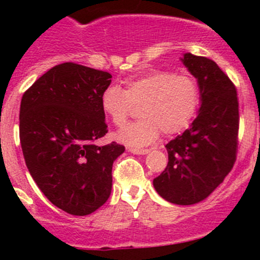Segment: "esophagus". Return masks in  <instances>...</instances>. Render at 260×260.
Here are the masks:
<instances>
[{
  "mask_svg": "<svg viewBox=\"0 0 260 260\" xmlns=\"http://www.w3.org/2000/svg\"><path fill=\"white\" fill-rule=\"evenodd\" d=\"M128 151L133 154H147L149 149H137V148H128Z\"/></svg>",
  "mask_w": 260,
  "mask_h": 260,
  "instance_id": "esophagus-1",
  "label": "esophagus"
}]
</instances>
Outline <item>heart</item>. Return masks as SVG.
Returning a JSON list of instances; mask_svg holds the SVG:
<instances>
[{
    "label": "heart",
    "instance_id": "heart-1",
    "mask_svg": "<svg viewBox=\"0 0 260 260\" xmlns=\"http://www.w3.org/2000/svg\"><path fill=\"white\" fill-rule=\"evenodd\" d=\"M200 90L191 75L153 69L141 77L128 79L124 89L111 85L101 96L102 112L114 125L122 127L140 104L141 119L117 133L119 142L131 147L153 143L161 132L175 135L185 129L198 111Z\"/></svg>",
    "mask_w": 260,
    "mask_h": 260
}]
</instances>
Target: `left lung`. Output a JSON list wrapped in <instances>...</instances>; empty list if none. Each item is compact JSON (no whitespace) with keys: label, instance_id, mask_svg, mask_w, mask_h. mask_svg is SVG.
I'll use <instances>...</instances> for the list:
<instances>
[{"label":"left lung","instance_id":"1","mask_svg":"<svg viewBox=\"0 0 260 260\" xmlns=\"http://www.w3.org/2000/svg\"><path fill=\"white\" fill-rule=\"evenodd\" d=\"M180 60L198 80L200 108L190 128L166 145L169 164L153 187L169 203L193 205L205 200L234 166L239 104L234 84L216 62L191 52Z\"/></svg>","mask_w":260,"mask_h":260}]
</instances>
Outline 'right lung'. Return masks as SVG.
<instances>
[{
    "mask_svg": "<svg viewBox=\"0 0 260 260\" xmlns=\"http://www.w3.org/2000/svg\"><path fill=\"white\" fill-rule=\"evenodd\" d=\"M112 75L74 62L56 65L23 93L20 142L28 172L44 195L68 214L84 216L111 195L113 162L124 152L104 137L101 96Z\"/></svg>",
    "mask_w": 260,
    "mask_h": 260,
    "instance_id": "add662e5",
    "label": "right lung"
}]
</instances>
